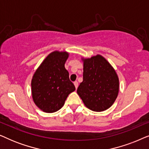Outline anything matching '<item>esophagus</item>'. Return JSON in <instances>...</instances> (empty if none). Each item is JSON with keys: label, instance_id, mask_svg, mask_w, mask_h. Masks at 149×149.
Masks as SVG:
<instances>
[{"label": "esophagus", "instance_id": "esophagus-1", "mask_svg": "<svg viewBox=\"0 0 149 149\" xmlns=\"http://www.w3.org/2000/svg\"><path fill=\"white\" fill-rule=\"evenodd\" d=\"M74 86H75V88H77V87H78V85H79V83L77 82V81H74Z\"/></svg>", "mask_w": 149, "mask_h": 149}]
</instances>
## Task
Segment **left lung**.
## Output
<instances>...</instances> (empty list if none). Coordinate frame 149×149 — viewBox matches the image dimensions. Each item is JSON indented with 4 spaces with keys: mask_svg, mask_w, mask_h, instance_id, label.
I'll return each mask as SVG.
<instances>
[{
    "mask_svg": "<svg viewBox=\"0 0 149 149\" xmlns=\"http://www.w3.org/2000/svg\"><path fill=\"white\" fill-rule=\"evenodd\" d=\"M83 61V79L77 93L89 109L101 112L109 109L119 93V78L115 69L100 55Z\"/></svg>",
    "mask_w": 149,
    "mask_h": 149,
    "instance_id": "left-lung-1",
    "label": "left lung"
}]
</instances>
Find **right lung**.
Here are the masks:
<instances>
[{
	"instance_id": "obj_1",
	"label": "right lung",
	"mask_w": 149,
	"mask_h": 149,
	"mask_svg": "<svg viewBox=\"0 0 149 149\" xmlns=\"http://www.w3.org/2000/svg\"><path fill=\"white\" fill-rule=\"evenodd\" d=\"M66 52L49 54L32 77V99L45 113H54L64 104L68 95L75 90L64 64L68 58Z\"/></svg>"
}]
</instances>
